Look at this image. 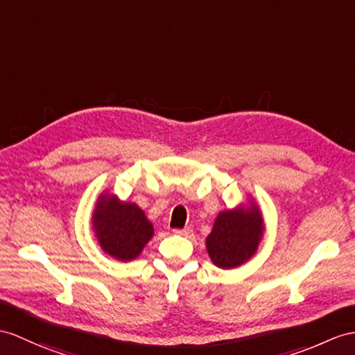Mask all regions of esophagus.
Wrapping results in <instances>:
<instances>
[{"label": "esophagus", "mask_w": 355, "mask_h": 355, "mask_svg": "<svg viewBox=\"0 0 355 355\" xmlns=\"http://www.w3.org/2000/svg\"><path fill=\"white\" fill-rule=\"evenodd\" d=\"M173 232H175L176 235H180V236H189L193 233V229L191 227H184V229H175Z\"/></svg>", "instance_id": "obj_1"}]
</instances>
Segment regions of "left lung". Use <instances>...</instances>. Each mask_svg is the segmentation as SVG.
I'll return each instance as SVG.
<instances>
[{
  "mask_svg": "<svg viewBox=\"0 0 355 355\" xmlns=\"http://www.w3.org/2000/svg\"><path fill=\"white\" fill-rule=\"evenodd\" d=\"M262 230V217L256 207L221 212L214 223L211 235L206 238L207 253L218 268H235L254 254Z\"/></svg>",
  "mask_w": 355,
  "mask_h": 355,
  "instance_id": "8db88e82",
  "label": "left lung"
}]
</instances>
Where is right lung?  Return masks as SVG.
Masks as SVG:
<instances>
[{
  "instance_id": "obj_1",
  "label": "right lung",
  "mask_w": 355,
  "mask_h": 355,
  "mask_svg": "<svg viewBox=\"0 0 355 355\" xmlns=\"http://www.w3.org/2000/svg\"><path fill=\"white\" fill-rule=\"evenodd\" d=\"M99 244L119 261H132L153 235L152 224L134 203H119L116 198L102 196L93 215Z\"/></svg>"
}]
</instances>
